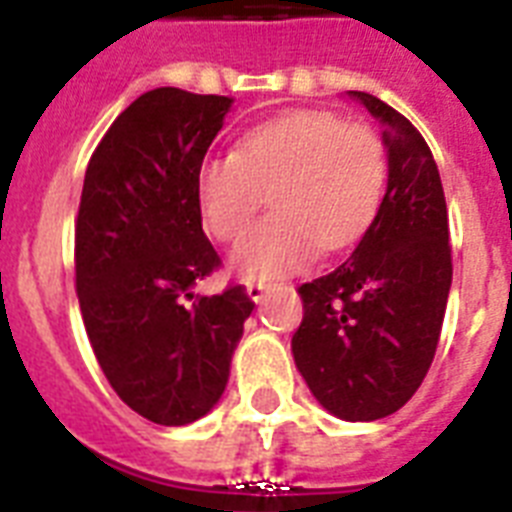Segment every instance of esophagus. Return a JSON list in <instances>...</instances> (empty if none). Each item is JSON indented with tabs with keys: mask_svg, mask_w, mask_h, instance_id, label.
I'll return each instance as SVG.
<instances>
[{
	"mask_svg": "<svg viewBox=\"0 0 512 512\" xmlns=\"http://www.w3.org/2000/svg\"><path fill=\"white\" fill-rule=\"evenodd\" d=\"M265 289H268V284H265V281H247V295H249V300H255V303H260V300H263Z\"/></svg>",
	"mask_w": 512,
	"mask_h": 512,
	"instance_id": "obj_1",
	"label": "esophagus"
}]
</instances>
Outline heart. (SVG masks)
Returning a JSON list of instances; mask_svg holds the SVG:
<instances>
[{
    "instance_id": "1",
    "label": "heart",
    "mask_w": 512,
    "mask_h": 512,
    "mask_svg": "<svg viewBox=\"0 0 512 512\" xmlns=\"http://www.w3.org/2000/svg\"><path fill=\"white\" fill-rule=\"evenodd\" d=\"M385 177L388 156L372 127L292 108L249 127L231 156H209L196 201L207 231L233 244L268 193L273 215L233 249L231 265L244 279H273L356 239L380 207Z\"/></svg>"
}]
</instances>
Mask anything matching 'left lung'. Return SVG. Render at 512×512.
<instances>
[{
    "label": "left lung",
    "mask_w": 512,
    "mask_h": 512,
    "mask_svg": "<svg viewBox=\"0 0 512 512\" xmlns=\"http://www.w3.org/2000/svg\"><path fill=\"white\" fill-rule=\"evenodd\" d=\"M385 124L388 188L353 255L297 289L292 353L308 388L340 420L398 412L436 356L452 287L449 215L428 143L406 116L350 92Z\"/></svg>",
    "instance_id": "obj_1"
}]
</instances>
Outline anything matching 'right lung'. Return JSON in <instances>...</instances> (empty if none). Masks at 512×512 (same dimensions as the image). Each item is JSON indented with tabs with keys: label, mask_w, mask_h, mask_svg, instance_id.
Here are the masks:
<instances>
[{
	"label": "right lung",
	"mask_w": 512,
	"mask_h": 512,
	"mask_svg": "<svg viewBox=\"0 0 512 512\" xmlns=\"http://www.w3.org/2000/svg\"><path fill=\"white\" fill-rule=\"evenodd\" d=\"M233 100L159 87L116 116L84 172L76 295L116 396L156 425H188L223 396L255 308L244 287L193 295L220 268L201 231L196 172Z\"/></svg>",
	"instance_id": "obj_1"
}]
</instances>
